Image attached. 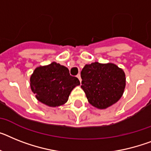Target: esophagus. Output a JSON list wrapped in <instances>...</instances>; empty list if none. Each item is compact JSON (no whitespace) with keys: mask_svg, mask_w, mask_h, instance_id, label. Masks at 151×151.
<instances>
[{"mask_svg":"<svg viewBox=\"0 0 151 151\" xmlns=\"http://www.w3.org/2000/svg\"><path fill=\"white\" fill-rule=\"evenodd\" d=\"M77 78L79 79L80 82H81V75H80V74H78V75H77Z\"/></svg>","mask_w":151,"mask_h":151,"instance_id":"esophagus-1","label":"esophagus"}]
</instances>
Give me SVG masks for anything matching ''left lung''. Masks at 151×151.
<instances>
[{"label": "left lung", "mask_w": 151, "mask_h": 151, "mask_svg": "<svg viewBox=\"0 0 151 151\" xmlns=\"http://www.w3.org/2000/svg\"><path fill=\"white\" fill-rule=\"evenodd\" d=\"M81 88L87 101L98 109H106L122 97L125 86V73L112 63L93 62L86 64L81 72Z\"/></svg>", "instance_id": "8db88e82"}]
</instances>
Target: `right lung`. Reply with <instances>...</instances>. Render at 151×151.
Here are the masks:
<instances>
[{
  "mask_svg": "<svg viewBox=\"0 0 151 151\" xmlns=\"http://www.w3.org/2000/svg\"><path fill=\"white\" fill-rule=\"evenodd\" d=\"M30 89L41 103L49 107L61 106L68 101L79 80L70 75L69 70L56 62L35 68L30 78Z\"/></svg>",
  "mask_w": 151,
  "mask_h": 151,
  "instance_id": "add662e5",
  "label": "right lung"
}]
</instances>
